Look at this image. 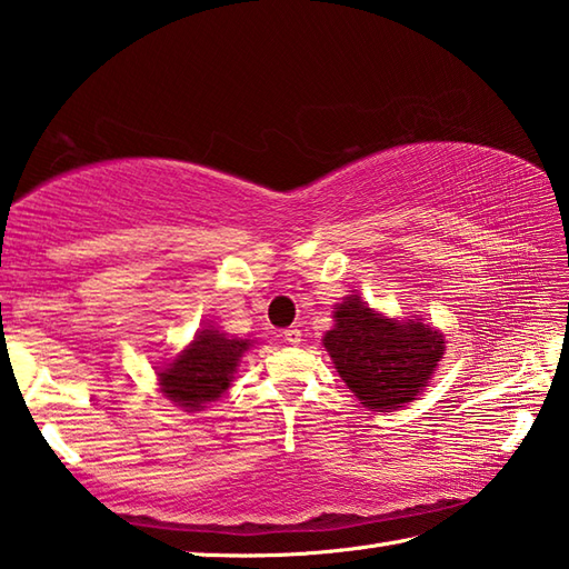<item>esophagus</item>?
Listing matches in <instances>:
<instances>
[{
	"label": "esophagus",
	"mask_w": 569,
	"mask_h": 569,
	"mask_svg": "<svg viewBox=\"0 0 569 569\" xmlns=\"http://www.w3.org/2000/svg\"><path fill=\"white\" fill-rule=\"evenodd\" d=\"M283 337H286L288 345H300V337H303V335H300L298 328H288V330L283 332Z\"/></svg>",
	"instance_id": "1"
}]
</instances>
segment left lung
I'll return each instance as SVG.
<instances>
[{"label":"left lung","instance_id":"1","mask_svg":"<svg viewBox=\"0 0 569 569\" xmlns=\"http://www.w3.org/2000/svg\"><path fill=\"white\" fill-rule=\"evenodd\" d=\"M322 345L359 401L381 413L413 401L445 352L442 335L430 325L383 318L359 296L337 306Z\"/></svg>","mask_w":569,"mask_h":569}]
</instances>
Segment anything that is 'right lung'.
Masks as SVG:
<instances>
[{
	"label": "right lung",
	"instance_id": "obj_1",
	"mask_svg": "<svg viewBox=\"0 0 569 569\" xmlns=\"http://www.w3.org/2000/svg\"><path fill=\"white\" fill-rule=\"evenodd\" d=\"M249 349L244 340H229L217 330H202L171 367L161 371L163 393L188 410H200L229 389L237 361Z\"/></svg>",
	"mask_w": 569,
	"mask_h": 569
}]
</instances>
